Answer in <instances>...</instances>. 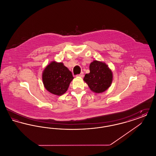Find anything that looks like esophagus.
<instances>
[{
  "instance_id": "obj_1",
  "label": "esophagus",
  "mask_w": 156,
  "mask_h": 156,
  "mask_svg": "<svg viewBox=\"0 0 156 156\" xmlns=\"http://www.w3.org/2000/svg\"><path fill=\"white\" fill-rule=\"evenodd\" d=\"M76 76H78V77H81V78H82V77L83 76V73H81L80 74L77 75H76Z\"/></svg>"
}]
</instances>
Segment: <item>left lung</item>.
Returning a JSON list of instances; mask_svg holds the SVG:
<instances>
[{
    "label": "left lung",
    "instance_id": "8db88e82",
    "mask_svg": "<svg viewBox=\"0 0 156 156\" xmlns=\"http://www.w3.org/2000/svg\"><path fill=\"white\" fill-rule=\"evenodd\" d=\"M90 73L86 74L83 81L95 93L104 92L111 86L113 74L111 69L102 61L94 60L90 64Z\"/></svg>",
    "mask_w": 156,
    "mask_h": 156
}]
</instances>
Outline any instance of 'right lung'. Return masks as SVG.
<instances>
[{"label":"right lung","mask_w":156,"mask_h":156,"mask_svg":"<svg viewBox=\"0 0 156 156\" xmlns=\"http://www.w3.org/2000/svg\"><path fill=\"white\" fill-rule=\"evenodd\" d=\"M42 79L45 89L54 95L60 96L66 92L74 77L62 62L52 61L45 68Z\"/></svg>","instance_id":"obj_1"}]
</instances>
